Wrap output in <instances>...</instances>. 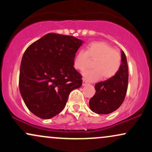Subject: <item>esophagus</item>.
<instances>
[{
  "label": "esophagus",
  "mask_w": 152,
  "mask_h": 152,
  "mask_svg": "<svg viewBox=\"0 0 152 152\" xmlns=\"http://www.w3.org/2000/svg\"><path fill=\"white\" fill-rule=\"evenodd\" d=\"M87 84H88V82H87V81H86V80L83 79V83H82V85H83V86H86Z\"/></svg>",
  "instance_id": "esophagus-1"
}]
</instances>
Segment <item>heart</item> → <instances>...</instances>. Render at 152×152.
<instances>
[{
	"label": "heart",
	"mask_w": 152,
	"mask_h": 152,
	"mask_svg": "<svg viewBox=\"0 0 152 152\" xmlns=\"http://www.w3.org/2000/svg\"><path fill=\"white\" fill-rule=\"evenodd\" d=\"M89 59H95L93 63L94 69L83 71V76L90 81H98L102 76L106 79L114 77L121 65L120 52L104 41H94L87 46L86 51L80 50L75 56V69H84L88 66Z\"/></svg>",
	"instance_id": "1"
}]
</instances>
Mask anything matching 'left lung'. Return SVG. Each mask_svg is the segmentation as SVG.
<instances>
[{"label": "left lung", "instance_id": "left-lung-1", "mask_svg": "<svg viewBox=\"0 0 152 152\" xmlns=\"http://www.w3.org/2000/svg\"><path fill=\"white\" fill-rule=\"evenodd\" d=\"M129 69L126 55L121 51V65L114 77L95 85V95L90 99L89 107L96 114H108L119 108L126 96Z\"/></svg>", "mask_w": 152, "mask_h": 152}]
</instances>
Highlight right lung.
Listing matches in <instances>:
<instances>
[{
  "mask_svg": "<svg viewBox=\"0 0 152 152\" xmlns=\"http://www.w3.org/2000/svg\"><path fill=\"white\" fill-rule=\"evenodd\" d=\"M82 43L74 36L50 33L24 52L19 89L28 109L38 117L56 116L71 91L81 87L82 76L74 69V60Z\"/></svg>",
  "mask_w": 152,
  "mask_h": 152,
  "instance_id": "right-lung-1",
  "label": "right lung"
}]
</instances>
